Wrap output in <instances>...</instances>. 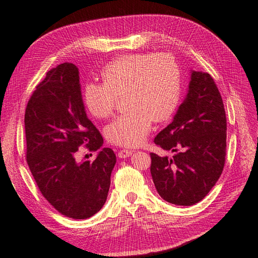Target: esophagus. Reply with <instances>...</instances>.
<instances>
[{
	"label": "esophagus",
	"instance_id": "1",
	"mask_svg": "<svg viewBox=\"0 0 258 258\" xmlns=\"http://www.w3.org/2000/svg\"><path fill=\"white\" fill-rule=\"evenodd\" d=\"M132 154H133L132 150H120L118 152V157L125 158V157H128L130 155H132Z\"/></svg>",
	"mask_w": 258,
	"mask_h": 258
}]
</instances>
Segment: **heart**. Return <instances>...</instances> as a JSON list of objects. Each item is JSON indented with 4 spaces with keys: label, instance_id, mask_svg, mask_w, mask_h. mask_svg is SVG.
<instances>
[{
    "label": "heart",
    "instance_id": "1",
    "mask_svg": "<svg viewBox=\"0 0 258 258\" xmlns=\"http://www.w3.org/2000/svg\"><path fill=\"white\" fill-rule=\"evenodd\" d=\"M103 83L89 82L83 98L97 118L114 113L117 96L124 93L130 111L119 115L105 128L109 143L135 147L146 140L153 120L166 122L178 107L182 94L180 71L168 54H126L107 63L101 71Z\"/></svg>",
    "mask_w": 258,
    "mask_h": 258
}]
</instances>
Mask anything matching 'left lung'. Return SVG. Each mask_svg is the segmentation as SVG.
I'll list each match as a JSON object with an SVG mask.
<instances>
[{
	"label": "left lung",
	"instance_id": "left-lung-1",
	"mask_svg": "<svg viewBox=\"0 0 258 258\" xmlns=\"http://www.w3.org/2000/svg\"><path fill=\"white\" fill-rule=\"evenodd\" d=\"M188 93L173 122L154 143L172 157L151 153V174L157 193L175 205L190 206L210 193L226 156V114L221 93L208 73H191Z\"/></svg>",
	"mask_w": 258,
	"mask_h": 258
}]
</instances>
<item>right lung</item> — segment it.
<instances>
[{"label":"right lung","mask_w":258,"mask_h":258,"mask_svg":"<svg viewBox=\"0 0 258 258\" xmlns=\"http://www.w3.org/2000/svg\"><path fill=\"white\" fill-rule=\"evenodd\" d=\"M24 124L26 163L44 199L73 220L96 214L106 202L116 156L105 147L94 161L75 160L81 146L96 152L103 138L86 116L74 64L48 71L27 102Z\"/></svg>","instance_id":"obj_1"}]
</instances>
